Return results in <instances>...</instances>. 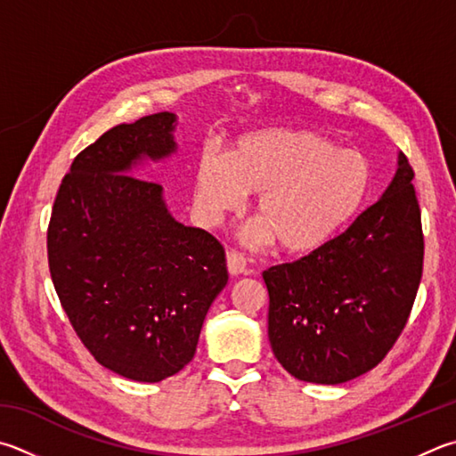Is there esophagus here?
Listing matches in <instances>:
<instances>
[{"instance_id":"obj_1","label":"esophagus","mask_w":456,"mask_h":456,"mask_svg":"<svg viewBox=\"0 0 456 456\" xmlns=\"http://www.w3.org/2000/svg\"><path fill=\"white\" fill-rule=\"evenodd\" d=\"M227 269L233 277L237 275H243V273H247V259L241 255V253H227Z\"/></svg>"}]
</instances>
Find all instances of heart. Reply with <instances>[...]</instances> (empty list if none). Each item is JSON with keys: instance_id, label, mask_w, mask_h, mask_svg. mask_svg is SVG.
<instances>
[{"instance_id": "b5f03b06", "label": "heart", "mask_w": 456, "mask_h": 456, "mask_svg": "<svg viewBox=\"0 0 456 456\" xmlns=\"http://www.w3.org/2000/svg\"><path fill=\"white\" fill-rule=\"evenodd\" d=\"M370 189V163L354 149H337L313 131L273 129L237 142L231 155L205 149L195 169V205L209 225L259 193L255 243L273 237L285 251L309 253L329 243L361 211Z\"/></svg>"}]
</instances>
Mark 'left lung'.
<instances>
[{
    "instance_id": "8db88e82",
    "label": "left lung",
    "mask_w": 456,
    "mask_h": 456,
    "mask_svg": "<svg viewBox=\"0 0 456 456\" xmlns=\"http://www.w3.org/2000/svg\"><path fill=\"white\" fill-rule=\"evenodd\" d=\"M411 163L341 235L263 271L273 354L295 379L338 385L375 369L401 337L423 277Z\"/></svg>"
}]
</instances>
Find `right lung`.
I'll return each mask as SVG.
<instances>
[{
  "mask_svg": "<svg viewBox=\"0 0 456 456\" xmlns=\"http://www.w3.org/2000/svg\"><path fill=\"white\" fill-rule=\"evenodd\" d=\"M175 115L121 123L86 147L60 185L47 227L53 287L94 359L159 383L193 359L229 273L211 233L167 213L161 185L131 175L142 157L175 151Z\"/></svg>",
  "mask_w": 456,
  "mask_h": 456,
  "instance_id": "obj_1",
  "label": "right lung"
}]
</instances>
